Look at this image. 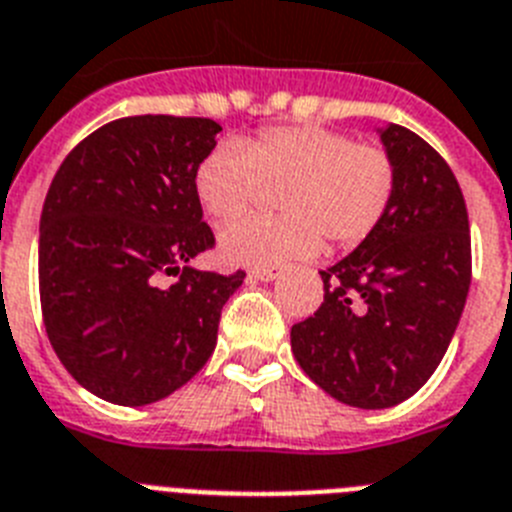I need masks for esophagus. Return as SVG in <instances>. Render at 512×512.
<instances>
[{"mask_svg": "<svg viewBox=\"0 0 512 512\" xmlns=\"http://www.w3.org/2000/svg\"><path fill=\"white\" fill-rule=\"evenodd\" d=\"M281 276V268H252L249 270V278L255 281H276Z\"/></svg>", "mask_w": 512, "mask_h": 512, "instance_id": "34e87169", "label": "esophagus"}]
</instances>
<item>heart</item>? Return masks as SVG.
Here are the masks:
<instances>
[{"label":"heart","mask_w":512,"mask_h":512,"mask_svg":"<svg viewBox=\"0 0 512 512\" xmlns=\"http://www.w3.org/2000/svg\"><path fill=\"white\" fill-rule=\"evenodd\" d=\"M278 184L281 216L239 218L221 231L226 263L270 268L307 260L322 249V236L336 247L362 244L388 216L398 174L382 145L317 124L223 140L195 171L197 197L216 221L242 216Z\"/></svg>","instance_id":"heart-1"}]
</instances>
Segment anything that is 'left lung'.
I'll use <instances>...</instances> for the list:
<instances>
[{"mask_svg":"<svg viewBox=\"0 0 512 512\" xmlns=\"http://www.w3.org/2000/svg\"><path fill=\"white\" fill-rule=\"evenodd\" d=\"M395 161L393 203L372 234L320 270L325 299L291 328L296 362L356 409H390L432 377L448 351L468 286L471 234L445 158L401 124L380 130Z\"/></svg>","mask_w":512,"mask_h":512,"instance_id":"obj_1","label":"left lung"}]
</instances>
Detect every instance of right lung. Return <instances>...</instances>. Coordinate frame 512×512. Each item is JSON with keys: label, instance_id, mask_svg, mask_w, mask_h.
<instances>
[{"label": "right lung", "instance_id": "add662e5", "mask_svg": "<svg viewBox=\"0 0 512 512\" xmlns=\"http://www.w3.org/2000/svg\"><path fill=\"white\" fill-rule=\"evenodd\" d=\"M221 124L143 114L103 124L51 179L41 210L38 289L49 341L85 390L156 403L205 367L218 320L244 281L190 268L216 244L195 171ZM163 275H176L161 287Z\"/></svg>", "mask_w": 512, "mask_h": 512}]
</instances>
